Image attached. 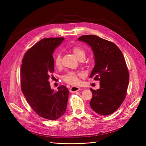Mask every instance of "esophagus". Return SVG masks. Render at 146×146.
Masks as SVG:
<instances>
[{"label": "esophagus", "mask_w": 146, "mask_h": 146, "mask_svg": "<svg viewBox=\"0 0 146 146\" xmlns=\"http://www.w3.org/2000/svg\"><path fill=\"white\" fill-rule=\"evenodd\" d=\"M80 90V88H78V87H77V86H72L71 88H70V90L69 91L70 92H76L77 91H78Z\"/></svg>", "instance_id": "esophagus-1"}]
</instances>
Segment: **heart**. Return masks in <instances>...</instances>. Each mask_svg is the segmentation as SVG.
Listing matches in <instances>:
<instances>
[{"label":"heart","instance_id":"heart-1","mask_svg":"<svg viewBox=\"0 0 146 146\" xmlns=\"http://www.w3.org/2000/svg\"><path fill=\"white\" fill-rule=\"evenodd\" d=\"M74 54L80 60H83L85 58L86 52L83 48L79 47H74L72 48ZM54 64L56 68H60L62 64V56L60 52L57 53L54 56ZM82 76V74L75 71H69L62 77V80L68 84L76 85L78 83V77Z\"/></svg>","mask_w":146,"mask_h":146}]
</instances>
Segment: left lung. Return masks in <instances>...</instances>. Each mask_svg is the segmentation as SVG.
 I'll use <instances>...</instances> for the list:
<instances>
[{
  "instance_id": "8db88e82",
  "label": "left lung",
  "mask_w": 146,
  "mask_h": 146,
  "mask_svg": "<svg viewBox=\"0 0 146 146\" xmlns=\"http://www.w3.org/2000/svg\"><path fill=\"white\" fill-rule=\"evenodd\" d=\"M78 40L89 44L95 55L90 78L100 81V88L90 89L91 107L101 115H109L120 107L126 97L129 72L124 57L115 44L96 35H83Z\"/></svg>"
}]
</instances>
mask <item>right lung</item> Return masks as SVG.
Instances as JSON below:
<instances>
[{
    "mask_svg": "<svg viewBox=\"0 0 146 146\" xmlns=\"http://www.w3.org/2000/svg\"><path fill=\"white\" fill-rule=\"evenodd\" d=\"M64 38H44L26 52L21 67V90L28 104L38 115L56 120L64 114L68 88L61 85L51 90L48 80L54 71L53 52Z\"/></svg>",
    "mask_w": 146,
    "mask_h": 146,
    "instance_id": "1",
    "label": "right lung"
}]
</instances>
